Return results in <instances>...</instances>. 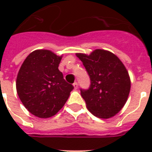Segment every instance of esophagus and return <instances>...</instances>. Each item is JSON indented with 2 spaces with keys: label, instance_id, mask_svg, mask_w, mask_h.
Returning <instances> with one entry per match:
<instances>
[{
  "label": "esophagus",
  "instance_id": "34e87169",
  "mask_svg": "<svg viewBox=\"0 0 152 152\" xmlns=\"http://www.w3.org/2000/svg\"><path fill=\"white\" fill-rule=\"evenodd\" d=\"M73 86H74V87H75V89H77V87H78V86H77V82H75V83L73 84Z\"/></svg>",
  "mask_w": 152,
  "mask_h": 152
}]
</instances>
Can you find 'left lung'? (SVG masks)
I'll use <instances>...</instances> for the list:
<instances>
[{"instance_id": "8db88e82", "label": "left lung", "mask_w": 152, "mask_h": 152, "mask_svg": "<svg viewBox=\"0 0 152 152\" xmlns=\"http://www.w3.org/2000/svg\"><path fill=\"white\" fill-rule=\"evenodd\" d=\"M76 55L90 78L89 89H80L88 110L103 119L118 113L126 103L131 88L124 64L114 54L101 49L89 55L81 53Z\"/></svg>"}]
</instances>
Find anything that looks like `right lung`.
Wrapping results in <instances>:
<instances>
[{
	"instance_id": "1",
	"label": "right lung",
	"mask_w": 152,
	"mask_h": 152,
	"mask_svg": "<svg viewBox=\"0 0 152 152\" xmlns=\"http://www.w3.org/2000/svg\"><path fill=\"white\" fill-rule=\"evenodd\" d=\"M62 56L36 50L26 58L16 77L21 102L34 116L48 118L62 109L74 89L58 70Z\"/></svg>"
}]
</instances>
